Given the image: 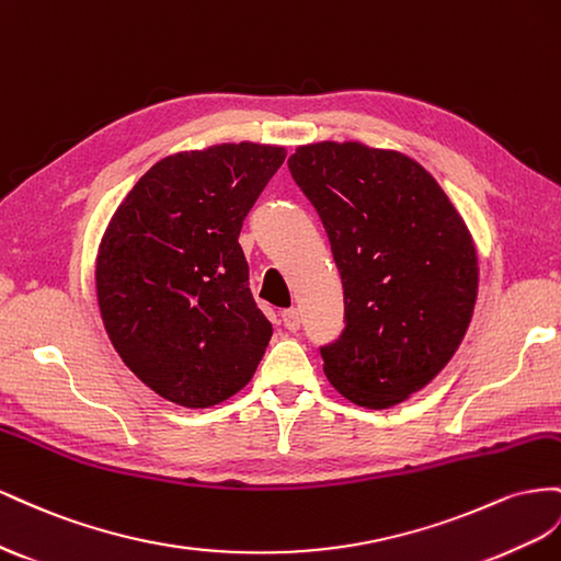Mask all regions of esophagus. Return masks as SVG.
<instances>
[{
  "mask_svg": "<svg viewBox=\"0 0 561 561\" xmlns=\"http://www.w3.org/2000/svg\"><path fill=\"white\" fill-rule=\"evenodd\" d=\"M282 322H284V327L289 329V331H298L300 329V314H298V310L296 308L284 310L282 312Z\"/></svg>",
  "mask_w": 561,
  "mask_h": 561,
  "instance_id": "1",
  "label": "esophagus"
}]
</instances>
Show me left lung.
<instances>
[{
	"label": "left lung",
	"mask_w": 561,
	"mask_h": 561,
	"mask_svg": "<svg viewBox=\"0 0 561 561\" xmlns=\"http://www.w3.org/2000/svg\"><path fill=\"white\" fill-rule=\"evenodd\" d=\"M289 171L322 218L343 279L345 329L319 345L350 402L386 409L419 392L458 350L477 300V253L439 183L411 157L314 142Z\"/></svg>",
	"instance_id": "obj_1"
}]
</instances>
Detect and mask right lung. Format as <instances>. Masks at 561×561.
<instances>
[{"label": "right lung", "instance_id": "1", "mask_svg": "<svg viewBox=\"0 0 561 561\" xmlns=\"http://www.w3.org/2000/svg\"><path fill=\"white\" fill-rule=\"evenodd\" d=\"M284 157L259 142L171 154L110 220L95 263L105 331L173 404L222 402L265 355L272 327L251 296L239 232Z\"/></svg>", "mask_w": 561, "mask_h": 561}]
</instances>
